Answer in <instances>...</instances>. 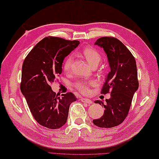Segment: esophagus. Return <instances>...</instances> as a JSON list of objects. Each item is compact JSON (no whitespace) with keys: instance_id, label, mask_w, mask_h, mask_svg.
<instances>
[{"instance_id":"1","label":"esophagus","mask_w":159,"mask_h":159,"mask_svg":"<svg viewBox=\"0 0 159 159\" xmlns=\"http://www.w3.org/2000/svg\"><path fill=\"white\" fill-rule=\"evenodd\" d=\"M81 101H82V102H86V103H87V104H89V105H91V104L93 103L92 101H91V100H90V99H88V98H81Z\"/></svg>"}]
</instances>
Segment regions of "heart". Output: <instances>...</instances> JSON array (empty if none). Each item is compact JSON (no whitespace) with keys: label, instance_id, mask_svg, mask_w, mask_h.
I'll list each match as a JSON object with an SVG mask.
<instances>
[{"label":"heart","instance_id":"b5f03b06","mask_svg":"<svg viewBox=\"0 0 159 159\" xmlns=\"http://www.w3.org/2000/svg\"><path fill=\"white\" fill-rule=\"evenodd\" d=\"M82 54L91 67L98 66V64L101 60V54L95 49H93V47H86V48L83 49ZM72 60H73V57H72V55H69L65 58L63 63V68L64 70L66 72L70 70ZM95 84L96 82L93 81V80H90V81L80 80V81L75 82V87L80 92L85 93L89 91V86L94 85Z\"/></svg>","mask_w":159,"mask_h":159}]
</instances>
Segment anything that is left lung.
<instances>
[{
  "label": "left lung",
  "instance_id": "left-lung-1",
  "mask_svg": "<svg viewBox=\"0 0 159 159\" xmlns=\"http://www.w3.org/2000/svg\"><path fill=\"white\" fill-rule=\"evenodd\" d=\"M96 45L103 49L107 55L110 71L108 72L101 93L110 92V98L95 101L105 107L101 118L93 120L100 128H112L124 121L131 105L133 97L138 89L137 66L134 57L118 39L102 37Z\"/></svg>",
  "mask_w": 159,
  "mask_h": 159
}]
</instances>
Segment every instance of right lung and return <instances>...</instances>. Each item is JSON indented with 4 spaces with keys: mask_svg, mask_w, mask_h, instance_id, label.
Returning <instances> with one entry per match:
<instances>
[{
    "mask_svg": "<svg viewBox=\"0 0 159 159\" xmlns=\"http://www.w3.org/2000/svg\"><path fill=\"white\" fill-rule=\"evenodd\" d=\"M79 44L78 40L47 37L25 58L21 91L33 117L41 126L57 129L66 123L70 105L77 98L70 92L58 97L50 84L62 72L64 58Z\"/></svg>",
    "mask_w": 159,
    "mask_h": 159,
    "instance_id": "1",
    "label": "right lung"
}]
</instances>
